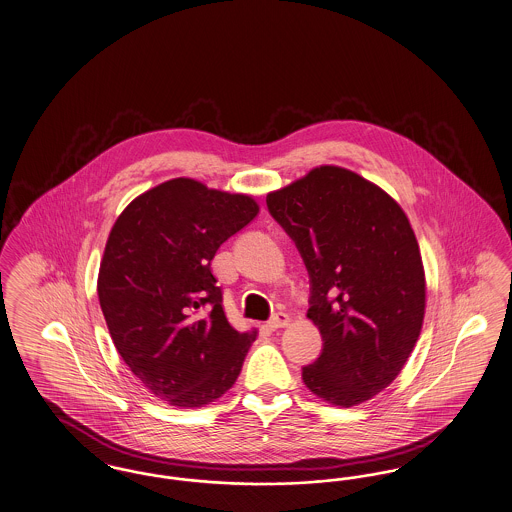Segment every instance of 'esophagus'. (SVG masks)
Instances as JSON below:
<instances>
[{
	"label": "esophagus",
	"instance_id": "1",
	"mask_svg": "<svg viewBox=\"0 0 512 512\" xmlns=\"http://www.w3.org/2000/svg\"><path fill=\"white\" fill-rule=\"evenodd\" d=\"M290 322H292V318H290V315H286V313H276L274 317L268 320V328H270V330L286 328V326H288Z\"/></svg>",
	"mask_w": 512,
	"mask_h": 512
}]
</instances>
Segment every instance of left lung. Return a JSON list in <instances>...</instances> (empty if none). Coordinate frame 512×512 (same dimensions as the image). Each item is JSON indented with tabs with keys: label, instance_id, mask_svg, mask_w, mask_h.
Returning <instances> with one entry per match:
<instances>
[{
	"label": "left lung",
	"instance_id": "1",
	"mask_svg": "<svg viewBox=\"0 0 512 512\" xmlns=\"http://www.w3.org/2000/svg\"><path fill=\"white\" fill-rule=\"evenodd\" d=\"M311 276L307 318L322 353L303 382L322 401L353 407L388 388L413 353L426 276L401 205L361 174L322 165L267 195Z\"/></svg>",
	"mask_w": 512,
	"mask_h": 512
}]
</instances>
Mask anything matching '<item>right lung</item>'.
I'll return each instance as SVG.
<instances>
[{
  "mask_svg": "<svg viewBox=\"0 0 512 512\" xmlns=\"http://www.w3.org/2000/svg\"><path fill=\"white\" fill-rule=\"evenodd\" d=\"M257 213L251 195L180 176L132 199L109 232L98 274L109 334L132 374L172 407L222 397L257 338L228 322L211 272L220 245Z\"/></svg>",
  "mask_w": 512,
  "mask_h": 512,
  "instance_id": "1",
  "label": "right lung"
}]
</instances>
